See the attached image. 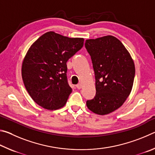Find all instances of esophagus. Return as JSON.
Returning a JSON list of instances; mask_svg holds the SVG:
<instances>
[{"label": "esophagus", "instance_id": "1", "mask_svg": "<svg viewBox=\"0 0 155 155\" xmlns=\"http://www.w3.org/2000/svg\"><path fill=\"white\" fill-rule=\"evenodd\" d=\"M82 87H83V85H82V83H78V84H77V89H81L82 88Z\"/></svg>", "mask_w": 155, "mask_h": 155}]
</instances>
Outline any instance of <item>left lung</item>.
Returning <instances> with one entry per match:
<instances>
[{
  "label": "left lung",
  "mask_w": 155,
  "mask_h": 155,
  "mask_svg": "<svg viewBox=\"0 0 155 155\" xmlns=\"http://www.w3.org/2000/svg\"><path fill=\"white\" fill-rule=\"evenodd\" d=\"M96 78V96L87 101L94 114L107 115L124 104L130 95L135 68L128 50L118 39L106 35L85 41Z\"/></svg>",
  "instance_id": "1"
}]
</instances>
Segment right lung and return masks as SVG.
<instances>
[{
	"label": "right lung",
	"instance_id": "add662e5",
	"mask_svg": "<svg viewBox=\"0 0 155 155\" xmlns=\"http://www.w3.org/2000/svg\"><path fill=\"white\" fill-rule=\"evenodd\" d=\"M83 44V38L49 31L30 46L21 71L26 90L38 105L48 110L65 105L72 91L67 81L66 62Z\"/></svg>",
	"mask_w": 155,
	"mask_h": 155
}]
</instances>
